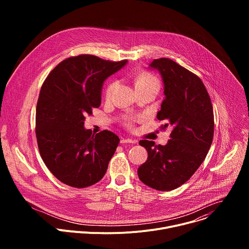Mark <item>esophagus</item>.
<instances>
[{"mask_svg": "<svg viewBox=\"0 0 249 249\" xmlns=\"http://www.w3.org/2000/svg\"><path fill=\"white\" fill-rule=\"evenodd\" d=\"M121 143L122 144H125V143H129V144H134V143H136V140H132V139H130V138H122L121 139Z\"/></svg>", "mask_w": 249, "mask_h": 249, "instance_id": "esophagus-1", "label": "esophagus"}]
</instances>
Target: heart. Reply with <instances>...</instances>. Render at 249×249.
Listing matches in <instances>:
<instances>
[{"mask_svg":"<svg viewBox=\"0 0 249 249\" xmlns=\"http://www.w3.org/2000/svg\"><path fill=\"white\" fill-rule=\"evenodd\" d=\"M135 84H136V89L138 88H145V87H150V86H156L159 88V81L158 79L149 74V73H141L135 80ZM115 86H116V83L115 82H111L107 89H106V91H105V94H106V97H110L114 89H115Z\"/></svg>","mask_w":249,"mask_h":249,"instance_id":"obj_1","label":"heart"}]
</instances>
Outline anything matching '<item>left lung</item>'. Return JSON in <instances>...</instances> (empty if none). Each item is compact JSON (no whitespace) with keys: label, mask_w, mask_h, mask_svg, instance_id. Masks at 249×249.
<instances>
[{"label":"left lung","mask_w":249,"mask_h":249,"mask_svg":"<svg viewBox=\"0 0 249 249\" xmlns=\"http://www.w3.org/2000/svg\"><path fill=\"white\" fill-rule=\"evenodd\" d=\"M161 76L164 99L157 114L161 129H171L164 146L142 140L148 160L138 168L140 180L151 188L169 191L185 183L204 161L214 136V112L201 79L176 62L160 58L150 66Z\"/></svg>","instance_id":"left-lung-1"}]
</instances>
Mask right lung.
I'll use <instances>...</instances> for the list:
<instances>
[{"mask_svg": "<svg viewBox=\"0 0 249 249\" xmlns=\"http://www.w3.org/2000/svg\"><path fill=\"white\" fill-rule=\"evenodd\" d=\"M127 60L111 62L93 55L71 57L44 81L36 105V139L47 168L61 182L76 188L95 184L104 176L119 144L114 133L92 135L86 115L99 107L104 81Z\"/></svg>", "mask_w": 249, "mask_h": 249, "instance_id": "1", "label": "right lung"}]
</instances>
